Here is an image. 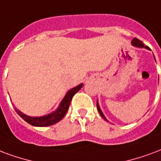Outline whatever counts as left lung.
Masks as SVG:
<instances>
[{
    "instance_id": "1",
    "label": "left lung",
    "mask_w": 161,
    "mask_h": 161,
    "mask_svg": "<svg viewBox=\"0 0 161 161\" xmlns=\"http://www.w3.org/2000/svg\"><path fill=\"white\" fill-rule=\"evenodd\" d=\"M132 45L137 48H145V49H147V50H150V49H149L148 46H145V45H143V43L142 42L141 40H138L137 38H134V39L132 40ZM97 110H98V111H99V113H100V116H102V118L104 119V120H105V121H107V119L105 118V115L103 114L102 110H100V105H99V103H98V101H97Z\"/></svg>"
}]
</instances>
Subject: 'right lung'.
<instances>
[{"label":"right lung","instance_id":"obj_1","mask_svg":"<svg viewBox=\"0 0 161 161\" xmlns=\"http://www.w3.org/2000/svg\"><path fill=\"white\" fill-rule=\"evenodd\" d=\"M83 83H80L79 85L76 86L72 89H70L69 91H67L66 95L63 98V100H61L58 108L55 111L51 113L42 116H29L28 115H25L20 110H16L17 113L22 117L25 121H27L29 124L34 126V127H48L51 125L57 123L61 119L63 118L66 115V113L68 110L70 103L72 100L73 95L80 90L83 87Z\"/></svg>","mask_w":161,"mask_h":161}]
</instances>
